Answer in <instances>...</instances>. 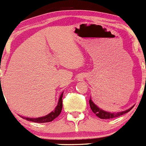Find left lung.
I'll use <instances>...</instances> for the list:
<instances>
[{"mask_svg": "<svg viewBox=\"0 0 146 146\" xmlns=\"http://www.w3.org/2000/svg\"><path fill=\"white\" fill-rule=\"evenodd\" d=\"M146 81V79H145ZM90 106L91 110H92V112L98 116V117H100V119H111V118H115V117H117L120 115H123L124 114L127 113L132 108H133L131 107L129 109L123 111V112H107V111L103 110L101 108H100L99 107L97 106L94 102H92V100H91V98L90 99Z\"/></svg>", "mask_w": 146, "mask_h": 146, "instance_id": "8db88e82", "label": "left lung"}]
</instances>
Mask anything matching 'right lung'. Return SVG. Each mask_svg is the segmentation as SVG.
Returning a JSON list of instances; mask_svg holds the SVG:
<instances>
[{"label": "right lung", "mask_w": 146, "mask_h": 146, "mask_svg": "<svg viewBox=\"0 0 146 146\" xmlns=\"http://www.w3.org/2000/svg\"><path fill=\"white\" fill-rule=\"evenodd\" d=\"M62 97H63V92H62V95H60V98H59V102H58V104L57 105H56V108H55L54 110H53L51 112H50L49 114H48V115H46L44 116V117H36V118H29V117H21L22 118L29 120V121H32V122H34V123H48V122H51L52 120H54L56 117H57L58 116L60 115L61 112H62Z\"/></svg>", "instance_id": "obj_1"}]
</instances>
